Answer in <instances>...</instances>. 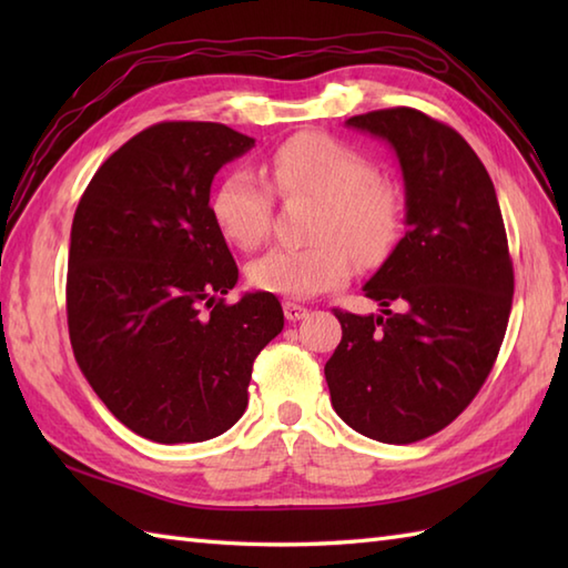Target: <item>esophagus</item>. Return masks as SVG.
I'll return each instance as SVG.
<instances>
[{
    "mask_svg": "<svg viewBox=\"0 0 568 568\" xmlns=\"http://www.w3.org/2000/svg\"><path fill=\"white\" fill-rule=\"evenodd\" d=\"M283 312H285L287 322H300L307 317L310 310L305 305H297V303H283Z\"/></svg>",
    "mask_w": 568,
    "mask_h": 568,
    "instance_id": "1",
    "label": "esophagus"
}]
</instances>
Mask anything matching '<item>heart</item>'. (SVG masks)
<instances>
[{"instance_id":"heart-1","label":"heart","mask_w":568,"mask_h":568,"mask_svg":"<svg viewBox=\"0 0 568 568\" xmlns=\"http://www.w3.org/2000/svg\"><path fill=\"white\" fill-rule=\"evenodd\" d=\"M273 187L285 197L320 200L305 248H271L246 268L248 283L283 297H315L334 291L361 263H378L403 226V195L364 153L327 134H297L281 143L268 161ZM210 214L229 244L256 248L271 232L273 192L265 180L236 168L210 195Z\"/></svg>"}]
</instances>
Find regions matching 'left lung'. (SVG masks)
Listing matches in <instances>:
<instances>
[{
	"mask_svg": "<svg viewBox=\"0 0 568 568\" xmlns=\"http://www.w3.org/2000/svg\"><path fill=\"white\" fill-rule=\"evenodd\" d=\"M346 124L395 149L407 232L364 285L381 315L334 310L342 342L324 378L348 427L413 444L452 425L496 364L515 291L508 236L486 165L458 131L413 106Z\"/></svg>",
	"mask_w": 568,
	"mask_h": 568,
	"instance_id": "left-lung-1",
	"label": "left lung"
}]
</instances>
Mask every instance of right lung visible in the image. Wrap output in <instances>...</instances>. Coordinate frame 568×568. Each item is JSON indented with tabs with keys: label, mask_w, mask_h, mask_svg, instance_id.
<instances>
[{
	"label": "right lung",
	"mask_w": 568,
	"mask_h": 568,
	"mask_svg": "<svg viewBox=\"0 0 568 568\" xmlns=\"http://www.w3.org/2000/svg\"><path fill=\"white\" fill-rule=\"evenodd\" d=\"M253 143L214 122L153 124L114 151L80 197L70 344L92 390L139 437L183 444L234 427L253 361L283 329L271 293L224 303L239 268L210 214L216 171Z\"/></svg>",
	"instance_id": "obj_1"
}]
</instances>
